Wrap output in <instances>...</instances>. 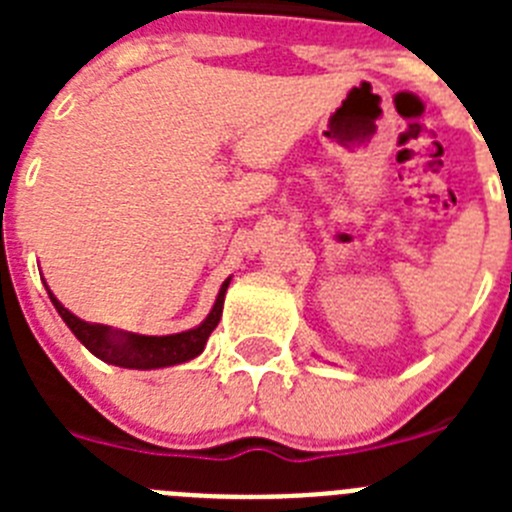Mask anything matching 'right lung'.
<instances>
[{
  "instance_id": "1",
  "label": "right lung",
  "mask_w": 512,
  "mask_h": 512,
  "mask_svg": "<svg viewBox=\"0 0 512 512\" xmlns=\"http://www.w3.org/2000/svg\"><path fill=\"white\" fill-rule=\"evenodd\" d=\"M230 279H225L217 300L212 305L210 315L202 320L197 328L184 330V333H174V336H138V333H125V330H112L110 325L87 323V320L76 318L74 312H69L61 302L53 297L48 287V297H51L53 307L63 318V323L69 325L71 333L79 338L84 346L92 351L97 359L107 361L112 366H122V369H161V366L184 364V361L194 359L202 354L207 338L212 330L220 323L223 315L225 292H228Z\"/></svg>"
}]
</instances>
